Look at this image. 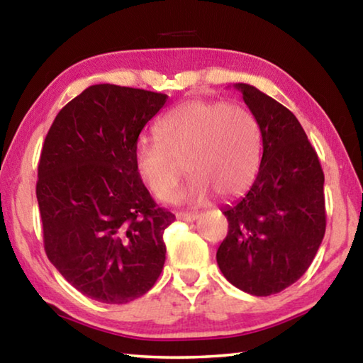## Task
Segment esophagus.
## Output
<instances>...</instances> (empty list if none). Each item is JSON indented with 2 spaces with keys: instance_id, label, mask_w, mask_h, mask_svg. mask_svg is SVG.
Listing matches in <instances>:
<instances>
[{
  "instance_id": "34e87169",
  "label": "esophagus",
  "mask_w": 363,
  "mask_h": 363,
  "mask_svg": "<svg viewBox=\"0 0 363 363\" xmlns=\"http://www.w3.org/2000/svg\"><path fill=\"white\" fill-rule=\"evenodd\" d=\"M176 218L179 220H186V223H194L195 219H199V213H177Z\"/></svg>"
}]
</instances>
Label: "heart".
<instances>
[{"label":"heart","mask_w":363,"mask_h":363,"mask_svg":"<svg viewBox=\"0 0 363 363\" xmlns=\"http://www.w3.org/2000/svg\"><path fill=\"white\" fill-rule=\"evenodd\" d=\"M158 139L140 138L134 164L158 200H171L184 174H190L177 200L201 203L243 195L261 167L262 133L255 115L227 102L192 99L179 104L157 123Z\"/></svg>","instance_id":"b5f03b06"}]
</instances>
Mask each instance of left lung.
<instances>
[{"mask_svg":"<svg viewBox=\"0 0 363 363\" xmlns=\"http://www.w3.org/2000/svg\"><path fill=\"white\" fill-rule=\"evenodd\" d=\"M262 133L259 173L223 213L227 237L216 259L233 286L255 296L280 293L303 277L327 227L323 171L290 110L255 86L237 83Z\"/></svg>","mask_w":363,"mask_h":363,"instance_id":"1","label":"left lung"}]
</instances>
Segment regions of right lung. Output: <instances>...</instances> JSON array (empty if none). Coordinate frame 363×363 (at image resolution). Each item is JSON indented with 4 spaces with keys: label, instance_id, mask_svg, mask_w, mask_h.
I'll use <instances>...</instances> for the list:
<instances>
[{
    "label": "right lung",
    "instance_id": "add662e5",
    "mask_svg": "<svg viewBox=\"0 0 363 363\" xmlns=\"http://www.w3.org/2000/svg\"><path fill=\"white\" fill-rule=\"evenodd\" d=\"M168 96L94 84L57 113L43 144L36 199L49 261L79 293L126 304L155 285L163 232L160 208L134 164V147Z\"/></svg>",
    "mask_w": 363,
    "mask_h": 363
}]
</instances>
